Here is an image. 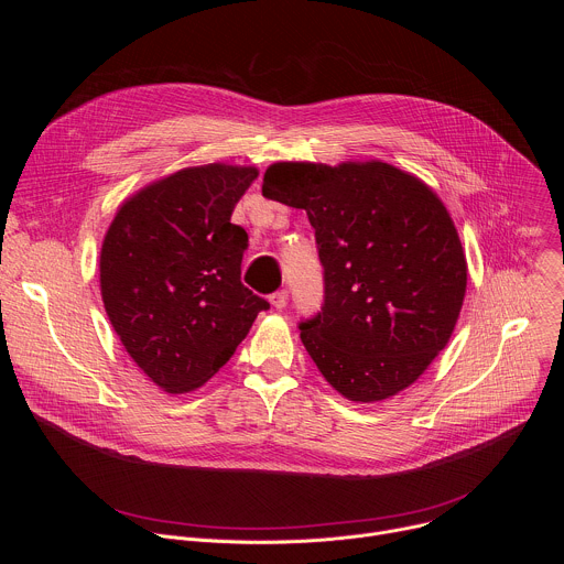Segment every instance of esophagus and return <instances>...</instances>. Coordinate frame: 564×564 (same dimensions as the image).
Instances as JSON below:
<instances>
[{"instance_id": "obj_1", "label": "esophagus", "mask_w": 564, "mask_h": 564, "mask_svg": "<svg viewBox=\"0 0 564 564\" xmlns=\"http://www.w3.org/2000/svg\"><path fill=\"white\" fill-rule=\"evenodd\" d=\"M270 303L276 307V310H283L288 305V290H276L274 294H270Z\"/></svg>"}]
</instances>
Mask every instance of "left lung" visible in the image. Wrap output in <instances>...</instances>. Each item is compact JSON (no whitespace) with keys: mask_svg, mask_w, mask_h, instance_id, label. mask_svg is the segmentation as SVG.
<instances>
[{"mask_svg":"<svg viewBox=\"0 0 564 564\" xmlns=\"http://www.w3.org/2000/svg\"><path fill=\"white\" fill-rule=\"evenodd\" d=\"M263 196L305 209L324 265V305L301 341L357 404L409 388L448 344L466 259L437 194L388 163H274Z\"/></svg>","mask_w":564,"mask_h":564,"instance_id":"8db88e82","label":"left lung"}]
</instances>
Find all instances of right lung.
I'll list each match as a JSON object with an SVG mask.
<instances>
[{
  "mask_svg": "<svg viewBox=\"0 0 564 564\" xmlns=\"http://www.w3.org/2000/svg\"><path fill=\"white\" fill-rule=\"evenodd\" d=\"M257 167L212 163L127 198L100 250L107 316L138 368L170 394L209 381L270 303L240 283L248 231L231 223Z\"/></svg>",
  "mask_w": 564,
  "mask_h": 564,
  "instance_id": "right-lung-1",
  "label": "right lung"
}]
</instances>
